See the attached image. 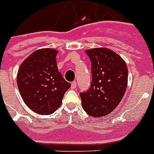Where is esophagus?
Wrapping results in <instances>:
<instances>
[{
	"mask_svg": "<svg viewBox=\"0 0 154 154\" xmlns=\"http://www.w3.org/2000/svg\"><path fill=\"white\" fill-rule=\"evenodd\" d=\"M77 83L76 82H73L72 83V89L77 88Z\"/></svg>",
	"mask_w": 154,
	"mask_h": 154,
	"instance_id": "obj_1",
	"label": "esophagus"
}]
</instances>
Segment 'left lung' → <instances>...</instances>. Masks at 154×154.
<instances>
[{
  "instance_id": "left-lung-1",
  "label": "left lung",
  "mask_w": 154,
  "mask_h": 154,
  "mask_svg": "<svg viewBox=\"0 0 154 154\" xmlns=\"http://www.w3.org/2000/svg\"><path fill=\"white\" fill-rule=\"evenodd\" d=\"M91 62V87L81 92L83 109L94 118L113 111L123 97L127 86L126 63L114 51L94 48L85 51Z\"/></svg>"
}]
</instances>
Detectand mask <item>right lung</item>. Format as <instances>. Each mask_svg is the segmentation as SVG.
I'll list each match as a JSON object with an SVG mask.
<instances>
[{
  "instance_id": "right-lung-1",
  "label": "right lung",
  "mask_w": 154,
  "mask_h": 154,
  "mask_svg": "<svg viewBox=\"0 0 154 154\" xmlns=\"http://www.w3.org/2000/svg\"><path fill=\"white\" fill-rule=\"evenodd\" d=\"M53 49H42L31 54L22 63L17 83L23 100L36 113L49 115L61 105L64 93L71 84L58 70Z\"/></svg>"
}]
</instances>
